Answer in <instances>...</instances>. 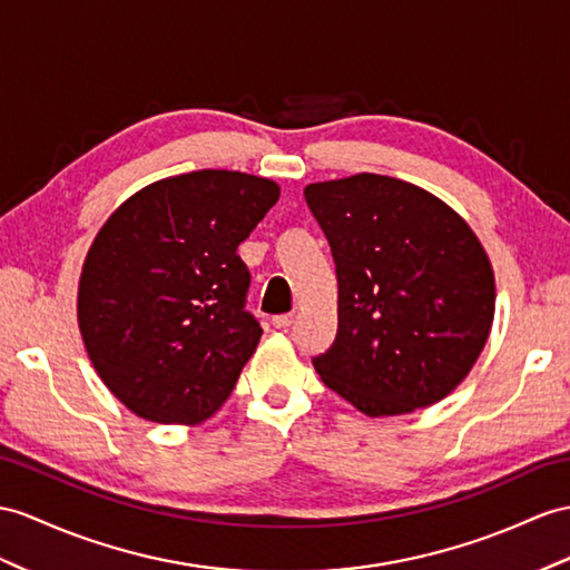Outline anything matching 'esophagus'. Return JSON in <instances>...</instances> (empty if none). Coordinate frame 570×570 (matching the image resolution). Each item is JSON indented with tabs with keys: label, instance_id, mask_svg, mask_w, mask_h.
I'll return each mask as SVG.
<instances>
[{
	"label": "esophagus",
	"instance_id": "esophagus-1",
	"mask_svg": "<svg viewBox=\"0 0 570 570\" xmlns=\"http://www.w3.org/2000/svg\"><path fill=\"white\" fill-rule=\"evenodd\" d=\"M293 322H295V314H277V316H273V326L275 328H287V326H293Z\"/></svg>",
	"mask_w": 570,
	"mask_h": 570
}]
</instances>
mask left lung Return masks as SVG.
<instances>
[{
  "label": "left lung",
  "mask_w": 570,
  "mask_h": 570,
  "mask_svg": "<svg viewBox=\"0 0 570 570\" xmlns=\"http://www.w3.org/2000/svg\"><path fill=\"white\" fill-rule=\"evenodd\" d=\"M336 263L338 331L312 357L328 390L367 415L433 406L474 367L493 324L491 261L428 190L357 174L304 188Z\"/></svg>",
  "instance_id": "8db88e82"
}]
</instances>
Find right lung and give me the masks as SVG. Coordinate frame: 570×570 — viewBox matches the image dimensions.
<instances>
[{
	"label": "right lung",
	"mask_w": 570,
	"mask_h": 570,
	"mask_svg": "<svg viewBox=\"0 0 570 570\" xmlns=\"http://www.w3.org/2000/svg\"><path fill=\"white\" fill-rule=\"evenodd\" d=\"M277 198L268 178L190 171L135 193L96 234L79 281L81 338L140 419L193 425L232 394L263 333L237 248Z\"/></svg>",
	"instance_id": "right-lung-1"
}]
</instances>
